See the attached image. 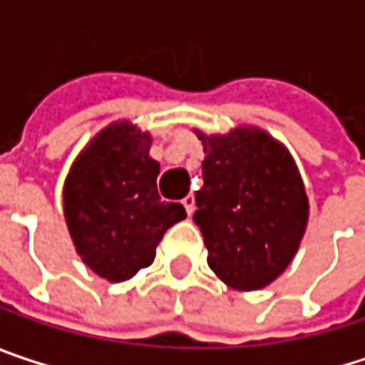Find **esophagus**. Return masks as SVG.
Masks as SVG:
<instances>
[{
	"label": "esophagus",
	"mask_w": 365,
	"mask_h": 365,
	"mask_svg": "<svg viewBox=\"0 0 365 365\" xmlns=\"http://www.w3.org/2000/svg\"><path fill=\"white\" fill-rule=\"evenodd\" d=\"M182 205H185V210H187V214L191 216L193 212H195V197L193 195H187L182 199Z\"/></svg>",
	"instance_id": "obj_1"
}]
</instances>
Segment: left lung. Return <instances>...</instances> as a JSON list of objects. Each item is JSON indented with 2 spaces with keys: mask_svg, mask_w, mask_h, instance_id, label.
<instances>
[{
  "mask_svg": "<svg viewBox=\"0 0 365 365\" xmlns=\"http://www.w3.org/2000/svg\"><path fill=\"white\" fill-rule=\"evenodd\" d=\"M193 220L207 264L239 291L270 284L291 264L307 224V195L289 151L257 128L205 137Z\"/></svg>",
  "mask_w": 365,
  "mask_h": 365,
  "instance_id": "obj_1",
  "label": "left lung"
}]
</instances>
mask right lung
Segmentation results:
<instances>
[{
  "label": "right lung",
  "mask_w": 365,
  "mask_h": 365,
  "mask_svg": "<svg viewBox=\"0 0 365 365\" xmlns=\"http://www.w3.org/2000/svg\"><path fill=\"white\" fill-rule=\"evenodd\" d=\"M151 139L118 122L101 130L66 178L64 216L78 255L112 282L147 268L172 224L187 216L180 203L158 193L160 164L149 158Z\"/></svg>",
  "instance_id": "obj_1"
}]
</instances>
